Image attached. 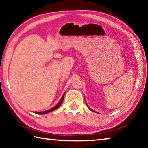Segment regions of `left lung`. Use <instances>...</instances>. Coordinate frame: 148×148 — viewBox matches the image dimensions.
<instances>
[{"label": "left lung", "mask_w": 148, "mask_h": 148, "mask_svg": "<svg viewBox=\"0 0 148 148\" xmlns=\"http://www.w3.org/2000/svg\"><path fill=\"white\" fill-rule=\"evenodd\" d=\"M90 109V108H89ZM90 110H91V111H93V110H91V109H90Z\"/></svg>", "instance_id": "8db88e82"}]
</instances>
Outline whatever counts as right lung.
Returning a JSON list of instances; mask_svg holds the SVG:
<instances>
[{
  "label": "right lung",
  "instance_id": "1",
  "mask_svg": "<svg viewBox=\"0 0 148 148\" xmlns=\"http://www.w3.org/2000/svg\"><path fill=\"white\" fill-rule=\"evenodd\" d=\"M64 94H65V93H64L63 95H62V98H61V101H59V103L57 104L56 106H54L53 108H51L50 110H47V111H44V112H36V113L38 114H45L49 113V112H52V111H53V110H56V109L58 108H59L60 106H61V103L62 102V101H63Z\"/></svg>",
  "mask_w": 148,
  "mask_h": 148
}]
</instances>
